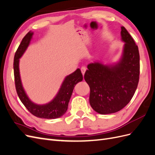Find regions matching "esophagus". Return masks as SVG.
<instances>
[{"instance_id": "esophagus-1", "label": "esophagus", "mask_w": 155, "mask_h": 155, "mask_svg": "<svg viewBox=\"0 0 155 155\" xmlns=\"http://www.w3.org/2000/svg\"><path fill=\"white\" fill-rule=\"evenodd\" d=\"M86 70H87V68H86L85 67H82L81 68V72H82L83 75L85 74V71H86Z\"/></svg>"}]
</instances>
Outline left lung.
Returning <instances> with one entry per match:
<instances>
[{"mask_svg":"<svg viewBox=\"0 0 155 155\" xmlns=\"http://www.w3.org/2000/svg\"><path fill=\"white\" fill-rule=\"evenodd\" d=\"M121 30V40L125 43L120 61L114 65L91 63L84 76L91 89V106L101 114L114 113L122 109L132 99L138 87V46L124 26Z\"/></svg>","mask_w":155,"mask_h":155,"instance_id":"obj_1","label":"left lung"}]
</instances>
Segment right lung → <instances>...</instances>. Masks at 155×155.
I'll list each match as a JSON object with an SVG mask.
<instances>
[{"label":"right lung","mask_w":155,"mask_h":155,"mask_svg":"<svg viewBox=\"0 0 155 155\" xmlns=\"http://www.w3.org/2000/svg\"><path fill=\"white\" fill-rule=\"evenodd\" d=\"M33 32H28L22 39L14 57L13 70L15 84L17 95L21 102L29 110L30 113L37 118L45 119H55L64 114L68 109V105L71 97L74 87L79 81L83 80V75L81 70L78 68L72 74L65 78L58 93L52 101L45 105H37L33 103L27 96L22 87L20 78L19 58L24 54L30 44Z\"/></svg>","instance_id":"1"}]
</instances>
